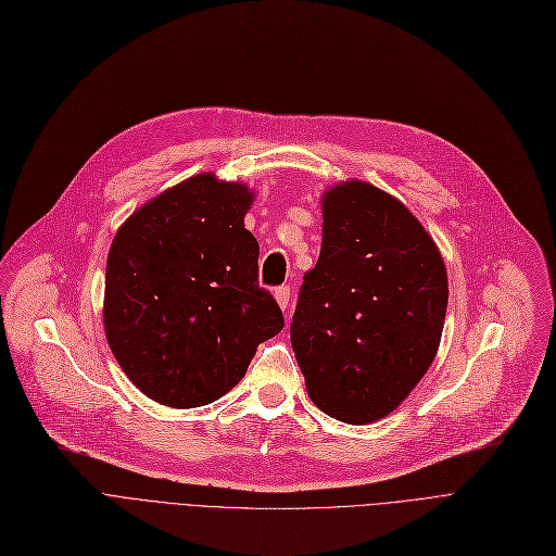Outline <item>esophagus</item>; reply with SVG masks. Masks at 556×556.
<instances>
[{"label":"esophagus","mask_w":556,"mask_h":556,"mask_svg":"<svg viewBox=\"0 0 556 556\" xmlns=\"http://www.w3.org/2000/svg\"><path fill=\"white\" fill-rule=\"evenodd\" d=\"M275 300H277V304L286 311L288 304H290V288H288V286H277V288H275Z\"/></svg>","instance_id":"obj_1"}]
</instances>
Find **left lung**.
I'll return each instance as SVG.
<instances>
[{"mask_svg":"<svg viewBox=\"0 0 556 556\" xmlns=\"http://www.w3.org/2000/svg\"><path fill=\"white\" fill-rule=\"evenodd\" d=\"M323 214L290 342L319 410L363 426L390 415L434 361L448 279L428 231L390 193L349 180L325 193Z\"/></svg>","mask_w":556,"mask_h":556,"instance_id":"obj_1","label":"left lung"}]
</instances>
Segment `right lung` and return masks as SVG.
I'll return each mask as SVG.
<instances>
[{"label": "right lung", "instance_id": "1", "mask_svg": "<svg viewBox=\"0 0 556 556\" xmlns=\"http://www.w3.org/2000/svg\"><path fill=\"white\" fill-rule=\"evenodd\" d=\"M252 193L202 173L146 202L116 231L103 325L114 358L149 399L200 407L245 376L256 346L283 329L258 286Z\"/></svg>", "mask_w": 556, "mask_h": 556}]
</instances>
